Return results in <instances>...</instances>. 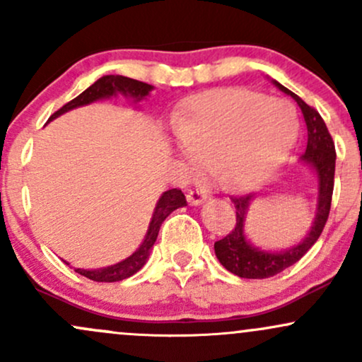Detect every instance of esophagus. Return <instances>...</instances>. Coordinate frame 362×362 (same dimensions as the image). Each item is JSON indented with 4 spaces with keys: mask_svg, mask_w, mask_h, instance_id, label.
I'll return each mask as SVG.
<instances>
[{
    "mask_svg": "<svg viewBox=\"0 0 362 362\" xmlns=\"http://www.w3.org/2000/svg\"><path fill=\"white\" fill-rule=\"evenodd\" d=\"M206 199H207V195L202 192V190H190V192L187 194V202H189L190 206L204 204Z\"/></svg>",
    "mask_w": 362,
    "mask_h": 362,
    "instance_id": "esophagus-1",
    "label": "esophagus"
}]
</instances>
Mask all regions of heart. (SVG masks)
<instances>
[{
  "label": "heart",
  "instance_id": "b5f03b06",
  "mask_svg": "<svg viewBox=\"0 0 362 362\" xmlns=\"http://www.w3.org/2000/svg\"><path fill=\"white\" fill-rule=\"evenodd\" d=\"M173 131L190 172L214 170L223 187L250 190L293 151L300 119L284 100L247 88H216L194 95L173 119Z\"/></svg>",
  "mask_w": 362,
  "mask_h": 362
}]
</instances>
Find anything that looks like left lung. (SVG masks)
Wrapping results in <instances>:
<instances>
[{"label":"left lung","mask_w":362,"mask_h":362,"mask_svg":"<svg viewBox=\"0 0 362 362\" xmlns=\"http://www.w3.org/2000/svg\"><path fill=\"white\" fill-rule=\"evenodd\" d=\"M271 81L282 93L289 95L300 105L303 117H305L308 144H306V151L301 156L300 165L311 170L315 180H317V207H315L313 223H311L305 238H301L300 242L291 245L288 248H282V250H269V248L253 245L247 236V231H245L248 209H250L255 197L243 195V197L231 199L236 207V224L230 235L214 243V253L226 271L238 277H245V279L272 277L296 264L317 243L318 236L322 235L328 213H330L332 192H334L335 146L325 122L320 117L318 112L306 105L296 93H293L276 80Z\"/></svg>","instance_id":"left-lung-1"}]
</instances>
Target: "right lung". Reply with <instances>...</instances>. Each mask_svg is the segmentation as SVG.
I'll list each match as a JSON object with an SVG mask.
<instances>
[{
  "label": "right lung",
  "mask_w": 362,
  "mask_h": 362,
  "mask_svg": "<svg viewBox=\"0 0 362 362\" xmlns=\"http://www.w3.org/2000/svg\"><path fill=\"white\" fill-rule=\"evenodd\" d=\"M153 90H155V86L148 85V83L132 80V78H127V76H120V74H107V76L98 78L93 85L88 86V88L83 91V93L78 95L76 98H73L71 102H68L64 107H61L56 114L51 115L49 122L54 119H57L59 115L66 114V112L78 109V107L90 105V103L97 100H107V98L124 97L127 98L136 109H138L139 103L146 100L149 95H151ZM184 206H187V201H185V195L182 194V190L178 189L167 190V192L161 194L160 199H158L155 211H153V216H151V221H149L148 231L146 235H144V240L141 242L139 247L131 253V255L126 257L124 260L117 262V264L107 265V267L74 269V271L97 282H117L134 276V274L141 271V269L144 267V264L148 262L149 253H151L153 245L156 242L158 231H160L161 224H163L165 219H167L173 211ZM64 264L69 265V262L64 260Z\"/></svg>",
  "instance_id": "1"
}]
</instances>
